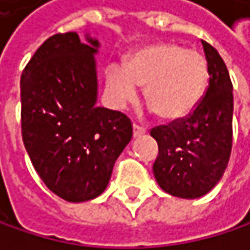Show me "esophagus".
I'll list each match as a JSON object with an SVG mask.
<instances>
[{
  "instance_id": "esophagus-1",
  "label": "esophagus",
  "mask_w": 250,
  "mask_h": 250,
  "mask_svg": "<svg viewBox=\"0 0 250 250\" xmlns=\"http://www.w3.org/2000/svg\"><path fill=\"white\" fill-rule=\"evenodd\" d=\"M143 134H146V129L145 128H142V126H139V125H132V135H134V139H137V137H140V135H143Z\"/></svg>"
}]
</instances>
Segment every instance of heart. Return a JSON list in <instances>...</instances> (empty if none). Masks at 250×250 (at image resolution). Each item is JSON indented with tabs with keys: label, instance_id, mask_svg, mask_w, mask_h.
I'll list each match as a JSON object with an SVG mask.
<instances>
[{
	"label": "heart",
	"instance_id": "heart-1",
	"mask_svg": "<svg viewBox=\"0 0 250 250\" xmlns=\"http://www.w3.org/2000/svg\"><path fill=\"white\" fill-rule=\"evenodd\" d=\"M207 82L204 55L170 42L142 46L125 65L105 68V88L115 107L132 104L139 98V86H145L146 103L166 121L189 116L203 100Z\"/></svg>",
	"mask_w": 250,
	"mask_h": 250
}]
</instances>
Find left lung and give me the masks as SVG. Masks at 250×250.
Instances as JSON below:
<instances>
[{
	"label": "left lung",
	"mask_w": 250,
	"mask_h": 250,
	"mask_svg": "<svg viewBox=\"0 0 250 250\" xmlns=\"http://www.w3.org/2000/svg\"><path fill=\"white\" fill-rule=\"evenodd\" d=\"M203 43L208 64L207 91L188 118L150 131L158 143L153 174L167 194L200 198L215 188L232 146V84L218 50Z\"/></svg>",
	"instance_id": "8db88e82"
}]
</instances>
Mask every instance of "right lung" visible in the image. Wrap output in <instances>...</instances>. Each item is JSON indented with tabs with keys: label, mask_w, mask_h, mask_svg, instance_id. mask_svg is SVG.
Instances as JSON below:
<instances>
[{
	"label": "right lung",
	"mask_w": 250,
	"mask_h": 250,
	"mask_svg": "<svg viewBox=\"0 0 250 250\" xmlns=\"http://www.w3.org/2000/svg\"><path fill=\"white\" fill-rule=\"evenodd\" d=\"M100 42L77 32L47 39L21 77L22 137L35 171L70 203L97 198L131 142V121L97 107Z\"/></svg>",
	"instance_id": "1"
}]
</instances>
